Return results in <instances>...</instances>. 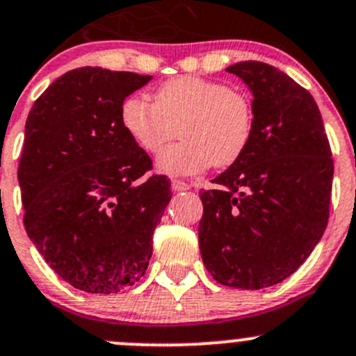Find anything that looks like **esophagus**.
Returning <instances> with one entry per match:
<instances>
[{
  "mask_svg": "<svg viewBox=\"0 0 356 356\" xmlns=\"http://www.w3.org/2000/svg\"><path fill=\"white\" fill-rule=\"evenodd\" d=\"M170 186H172V191L174 193H182V191H188L189 189V186L182 181H172Z\"/></svg>",
  "mask_w": 356,
  "mask_h": 356,
  "instance_id": "34e87169",
  "label": "esophagus"
}]
</instances>
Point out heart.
<instances>
[{
    "mask_svg": "<svg viewBox=\"0 0 356 356\" xmlns=\"http://www.w3.org/2000/svg\"><path fill=\"white\" fill-rule=\"evenodd\" d=\"M120 124L141 149L155 153L174 136L181 143L158 153L155 163L167 175H195L211 163L225 168L250 146L254 129L251 99L222 82L182 75L161 84L153 103L129 96L120 105Z\"/></svg>",
    "mask_w": 356,
    "mask_h": 356,
    "instance_id": "1",
    "label": "heart"
}]
</instances>
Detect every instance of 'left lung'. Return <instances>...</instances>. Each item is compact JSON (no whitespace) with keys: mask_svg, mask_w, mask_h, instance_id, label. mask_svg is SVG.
Returning <instances> with one entry per match:
<instances>
[{"mask_svg":"<svg viewBox=\"0 0 356 356\" xmlns=\"http://www.w3.org/2000/svg\"><path fill=\"white\" fill-rule=\"evenodd\" d=\"M225 70L253 95L254 129L217 189L200 193V251L220 284L264 289L289 277L327 227L331 146L317 103L288 74L253 60Z\"/></svg>","mask_w":356,"mask_h":356,"instance_id":"obj_1","label":"left lung"}]
</instances>
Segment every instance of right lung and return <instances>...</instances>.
I'll return each mask as SVG.
<instances>
[{"label":"right lung","instance_id":"right-lung-1","mask_svg":"<svg viewBox=\"0 0 356 356\" xmlns=\"http://www.w3.org/2000/svg\"><path fill=\"white\" fill-rule=\"evenodd\" d=\"M152 75L82 67L29 111L19 184L27 236L74 288L111 294L136 284L170 201L165 175L120 124V105Z\"/></svg>","mask_w":356,"mask_h":356}]
</instances>
